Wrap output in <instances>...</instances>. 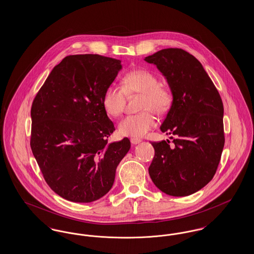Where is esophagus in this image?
Here are the masks:
<instances>
[{
  "label": "esophagus",
  "instance_id": "1",
  "mask_svg": "<svg viewBox=\"0 0 254 254\" xmlns=\"http://www.w3.org/2000/svg\"><path fill=\"white\" fill-rule=\"evenodd\" d=\"M141 142V139H137V138H131L130 139V143L132 144V145H137V144H139Z\"/></svg>",
  "mask_w": 254,
  "mask_h": 254
}]
</instances>
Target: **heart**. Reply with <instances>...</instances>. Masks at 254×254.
<instances>
[{
	"label": "heart",
	"mask_w": 254,
	"mask_h": 254,
	"mask_svg": "<svg viewBox=\"0 0 254 254\" xmlns=\"http://www.w3.org/2000/svg\"><path fill=\"white\" fill-rule=\"evenodd\" d=\"M139 95L138 109L141 112L124 118L118 132L122 136L142 138L156 126L158 115H164L171 108L173 97L168 86L159 84L158 77L146 69H134L126 73L122 85H110L106 88L102 98L105 112L113 118L119 117L126 106V97Z\"/></svg>",
	"instance_id": "obj_1"
}]
</instances>
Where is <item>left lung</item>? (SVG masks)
I'll return each instance as SVG.
<instances>
[{"label": "left lung", "mask_w": 254, "mask_h": 254, "mask_svg": "<svg viewBox=\"0 0 254 254\" xmlns=\"http://www.w3.org/2000/svg\"><path fill=\"white\" fill-rule=\"evenodd\" d=\"M166 77L173 101L161 130L173 134L152 142L155 155L149 176L160 190L188 196L216 173L225 145L224 107L216 86L193 55L181 49H162L145 57Z\"/></svg>", "instance_id": "obj_1"}]
</instances>
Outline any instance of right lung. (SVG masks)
Masks as SVG:
<instances>
[{
    "mask_svg": "<svg viewBox=\"0 0 254 254\" xmlns=\"http://www.w3.org/2000/svg\"><path fill=\"white\" fill-rule=\"evenodd\" d=\"M121 61L98 54L69 55L54 66L31 107L30 146L44 179L61 197L77 203L109 192L128 138L108 143L114 125L102 98Z\"/></svg>",
    "mask_w": 254,
    "mask_h": 254,
    "instance_id": "obj_1",
    "label": "right lung"
}]
</instances>
